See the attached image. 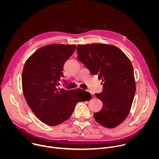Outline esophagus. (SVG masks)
Segmentation results:
<instances>
[{
	"instance_id": "esophagus-1",
	"label": "esophagus",
	"mask_w": 159,
	"mask_h": 159,
	"mask_svg": "<svg viewBox=\"0 0 159 159\" xmlns=\"http://www.w3.org/2000/svg\"><path fill=\"white\" fill-rule=\"evenodd\" d=\"M87 91H89V90H87ZM92 97H93V98H94V95L93 94H92Z\"/></svg>"
}]
</instances>
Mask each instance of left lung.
Here are the masks:
<instances>
[{
  "mask_svg": "<svg viewBox=\"0 0 159 159\" xmlns=\"http://www.w3.org/2000/svg\"><path fill=\"white\" fill-rule=\"evenodd\" d=\"M77 51L78 60L90 74L102 81V91L94 94L102 101V108L94 113V119L106 128H115L127 118L135 94L134 72L129 58L110 44L78 45Z\"/></svg>",
  "mask_w": 159,
  "mask_h": 159,
  "instance_id": "8db88e82",
  "label": "left lung"
}]
</instances>
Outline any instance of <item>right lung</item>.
Instances as JSON below:
<instances>
[{"mask_svg": "<svg viewBox=\"0 0 159 159\" xmlns=\"http://www.w3.org/2000/svg\"><path fill=\"white\" fill-rule=\"evenodd\" d=\"M75 48L74 44H49L35 52L24 65L25 98L35 116L47 125L62 123L70 117L77 102L91 99L90 93L82 89L58 87L64 63Z\"/></svg>", "mask_w": 159, "mask_h": 159, "instance_id": "obj_1", "label": "right lung"}]
</instances>
